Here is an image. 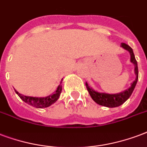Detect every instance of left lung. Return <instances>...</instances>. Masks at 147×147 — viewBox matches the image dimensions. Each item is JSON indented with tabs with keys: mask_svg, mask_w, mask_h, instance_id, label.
Wrapping results in <instances>:
<instances>
[{
	"mask_svg": "<svg viewBox=\"0 0 147 147\" xmlns=\"http://www.w3.org/2000/svg\"><path fill=\"white\" fill-rule=\"evenodd\" d=\"M121 46L123 47V49L129 51V52L130 53V61L135 65V73H136V80L132 83L130 88H129L125 92H120L119 94L100 93V92H96L95 90H93L92 88H89L87 82H86V88H87V90H88L89 95L91 96L92 98L98 105L109 107V108L117 107V106H121L122 104L124 103L129 98L131 94L133 93V90L135 88V86L136 85V82H137V80H138V66H137V61L135 59V55H134V53H133V49H132L131 47L129 46L128 45H126L125 43H122Z\"/></svg>",
	"mask_w": 147,
	"mask_h": 147,
	"instance_id": "obj_1",
	"label": "left lung"
}]
</instances>
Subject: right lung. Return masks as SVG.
Returning <instances> with one entry per match:
<instances>
[{
    "instance_id": "right-lung-1",
    "label": "right lung",
    "mask_w": 147,
    "mask_h": 147,
    "mask_svg": "<svg viewBox=\"0 0 147 147\" xmlns=\"http://www.w3.org/2000/svg\"><path fill=\"white\" fill-rule=\"evenodd\" d=\"M60 83L58 88H57V90H56L54 94L51 95V96H47V97H44V98H38V97H31V96H24V95H21L15 90V92H16L20 98L22 99V100L25 102L26 103L31 105V106L35 107V108H46V107H49L53 104L54 102H55L56 101L58 100V98H59L60 96V94L61 92V86Z\"/></svg>"
}]
</instances>
